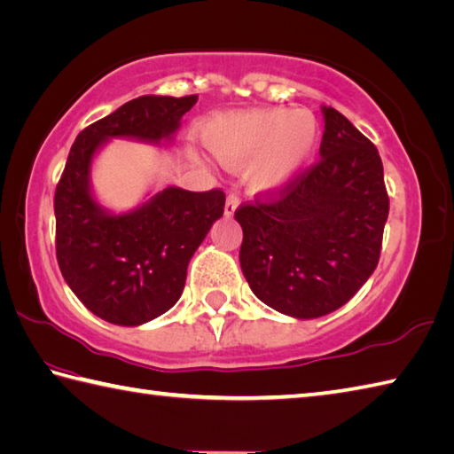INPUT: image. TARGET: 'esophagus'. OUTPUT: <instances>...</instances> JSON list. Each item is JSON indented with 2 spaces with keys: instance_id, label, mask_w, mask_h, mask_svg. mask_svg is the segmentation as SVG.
Masks as SVG:
<instances>
[{
  "instance_id": "34e87169",
  "label": "esophagus",
  "mask_w": 454,
  "mask_h": 454,
  "mask_svg": "<svg viewBox=\"0 0 454 454\" xmlns=\"http://www.w3.org/2000/svg\"><path fill=\"white\" fill-rule=\"evenodd\" d=\"M237 207H239V198H237V195H229L227 201H225V209H223L225 217H233Z\"/></svg>"
}]
</instances>
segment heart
Masks as SVG:
<instances>
[{
  "instance_id": "1",
  "label": "heart",
  "mask_w": 454,
  "mask_h": 454,
  "mask_svg": "<svg viewBox=\"0 0 454 454\" xmlns=\"http://www.w3.org/2000/svg\"><path fill=\"white\" fill-rule=\"evenodd\" d=\"M322 128L310 110L256 108L221 114L203 128V142L221 164L247 168L253 193L275 195L293 185L314 161Z\"/></svg>"
}]
</instances>
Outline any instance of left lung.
Returning <instances> with one entry per match:
<instances>
[{"label": "left lung", "mask_w": 454, "mask_h": 454, "mask_svg": "<svg viewBox=\"0 0 454 454\" xmlns=\"http://www.w3.org/2000/svg\"><path fill=\"white\" fill-rule=\"evenodd\" d=\"M320 161L270 203L235 211L241 270L254 296L290 318L344 306L380 261L389 198L378 148L322 106Z\"/></svg>", "instance_id": "obj_1"}]
</instances>
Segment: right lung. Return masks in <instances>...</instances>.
Returning a JSON list of instances; mask_svg holds the SVG:
<instances>
[{
    "mask_svg": "<svg viewBox=\"0 0 454 454\" xmlns=\"http://www.w3.org/2000/svg\"><path fill=\"white\" fill-rule=\"evenodd\" d=\"M195 102V94L138 97L84 128L68 152L55 192L57 261L74 296L116 326H142L179 301L187 264L223 215L225 195L168 185L114 211L94 193L92 164L114 138L169 146Z\"/></svg>",
    "mask_w": 454,
    "mask_h": 454,
    "instance_id": "1",
    "label": "right lung"
}]
</instances>
